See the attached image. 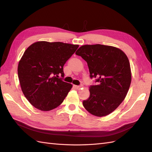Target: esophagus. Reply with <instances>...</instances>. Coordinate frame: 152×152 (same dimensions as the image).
Returning <instances> with one entry per match:
<instances>
[{
  "label": "esophagus",
  "mask_w": 152,
  "mask_h": 152,
  "mask_svg": "<svg viewBox=\"0 0 152 152\" xmlns=\"http://www.w3.org/2000/svg\"><path fill=\"white\" fill-rule=\"evenodd\" d=\"M82 87V85H80V86H74V88H76V89H80Z\"/></svg>",
  "instance_id": "obj_1"
}]
</instances>
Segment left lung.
Returning a JSON list of instances; mask_svg holds the SVG:
<instances>
[{
    "label": "left lung",
    "instance_id": "1",
    "mask_svg": "<svg viewBox=\"0 0 152 152\" xmlns=\"http://www.w3.org/2000/svg\"><path fill=\"white\" fill-rule=\"evenodd\" d=\"M89 67L90 78L97 84L89 87L83 101L91 114L102 117L114 111L125 98L131 82L130 63L124 51L101 44L84 45L76 51Z\"/></svg>",
    "mask_w": 152,
    "mask_h": 152
}]
</instances>
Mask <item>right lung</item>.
<instances>
[{"mask_svg":"<svg viewBox=\"0 0 152 152\" xmlns=\"http://www.w3.org/2000/svg\"><path fill=\"white\" fill-rule=\"evenodd\" d=\"M79 47L56 42H35L25 50L18 73L21 90L35 108L49 111L57 108L72 88L63 82V66Z\"/></svg>","mask_w":152,"mask_h":152,"instance_id":"1","label":"right lung"}]
</instances>
